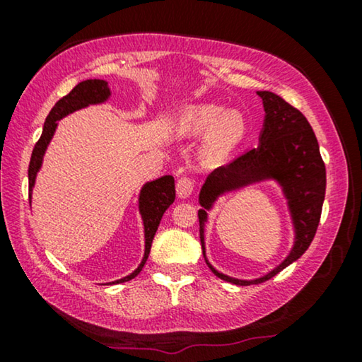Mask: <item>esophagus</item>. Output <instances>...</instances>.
Here are the masks:
<instances>
[{"label":"esophagus","instance_id":"esophagus-1","mask_svg":"<svg viewBox=\"0 0 362 362\" xmlns=\"http://www.w3.org/2000/svg\"><path fill=\"white\" fill-rule=\"evenodd\" d=\"M194 186H196V182H194V180H192V177L181 176L180 180L176 181V192H177V196H180V197L191 196L192 191H194Z\"/></svg>","mask_w":362,"mask_h":362}]
</instances>
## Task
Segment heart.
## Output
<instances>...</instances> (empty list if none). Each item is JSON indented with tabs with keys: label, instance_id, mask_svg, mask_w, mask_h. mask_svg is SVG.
<instances>
[{
	"label": "heart",
	"instance_id": "b5f03b06",
	"mask_svg": "<svg viewBox=\"0 0 362 362\" xmlns=\"http://www.w3.org/2000/svg\"><path fill=\"white\" fill-rule=\"evenodd\" d=\"M186 125L191 132H209L207 153L211 156H221L230 150L240 140L245 132V122L239 112L224 113L219 105H201L192 108L186 118Z\"/></svg>",
	"mask_w": 362,
	"mask_h": 362
}]
</instances>
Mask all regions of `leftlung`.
Here are the masks:
<instances>
[{
    "label": "left lung",
    "instance_id": "obj_1",
    "mask_svg": "<svg viewBox=\"0 0 362 362\" xmlns=\"http://www.w3.org/2000/svg\"><path fill=\"white\" fill-rule=\"evenodd\" d=\"M259 95L265 108V127L260 136V146L242 153L230 163L212 171L199 194L201 206L209 209L216 196L226 189H234L265 177H276L284 186L296 227V240L291 254L269 275L252 281L230 279L207 264L219 279L242 286L270 280L305 254L318 229L326 191L325 161L320 155L313 128L303 113L274 92H259ZM204 209L197 212L202 254L207 216Z\"/></svg>",
    "mask_w": 362,
    "mask_h": 362
}]
</instances>
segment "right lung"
<instances>
[{
    "mask_svg": "<svg viewBox=\"0 0 362 362\" xmlns=\"http://www.w3.org/2000/svg\"><path fill=\"white\" fill-rule=\"evenodd\" d=\"M108 95H110V90H108L105 81L88 78V81L77 83V86L74 87L66 97H62L61 100L52 107V110L49 112V115L46 118V123H44L42 135L37 140L36 145H34L31 161H29V170H28L29 199H31L34 180H36L39 168H41L44 151H46L49 141H51L54 132H56L57 120H61L62 117L67 115V113H72L74 110L87 107L88 103L103 102ZM175 199H176V189H175V177L173 176H163L160 180L148 182V185H145V187H143L140 194V212L143 216V224H145V257H143L140 267H138L132 275H128L122 280L112 281V284H123V281L135 279V276L140 274L143 265H145V262L148 259V255H150L153 237L156 234L161 217L165 214L168 207L175 202Z\"/></svg>",
    "mask_w": 362,
    "mask_h": 362,
    "instance_id": "obj_1",
    "label": "right lung"
}]
</instances>
